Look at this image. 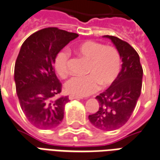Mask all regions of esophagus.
<instances>
[{
    "mask_svg": "<svg viewBox=\"0 0 160 160\" xmlns=\"http://www.w3.org/2000/svg\"><path fill=\"white\" fill-rule=\"evenodd\" d=\"M68 98H69V100H74V99H80V98H82L80 96H76V95H73V94H71V95L68 96Z\"/></svg>",
    "mask_w": 160,
    "mask_h": 160,
    "instance_id": "1",
    "label": "esophagus"
}]
</instances>
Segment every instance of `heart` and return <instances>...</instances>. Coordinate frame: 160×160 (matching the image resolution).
<instances>
[{"instance_id": "b5f03b06", "label": "heart", "mask_w": 160, "mask_h": 160, "mask_svg": "<svg viewBox=\"0 0 160 160\" xmlns=\"http://www.w3.org/2000/svg\"><path fill=\"white\" fill-rule=\"evenodd\" d=\"M77 56L87 61L84 77H73L65 84L66 92L73 95L87 96L99 88L107 87L116 80L120 71L121 59L119 51L113 46H104L95 41H86L74 48ZM69 53L60 51L54 61L55 70L59 76L68 74Z\"/></svg>"}]
</instances>
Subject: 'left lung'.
Instances as JSON below:
<instances>
[{
	"label": "left lung",
	"mask_w": 160,
	"mask_h": 160,
	"mask_svg": "<svg viewBox=\"0 0 160 160\" xmlns=\"http://www.w3.org/2000/svg\"><path fill=\"white\" fill-rule=\"evenodd\" d=\"M104 37L110 39L119 51L122 68L114 82L96 97L99 109L88 118L97 128L113 131L125 125L134 111L141 95L143 70L138 53L130 44L113 35Z\"/></svg>",
	"instance_id": "8db88e82"
}]
</instances>
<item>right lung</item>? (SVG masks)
Listing matches in <instances>:
<instances>
[{
  "label": "right lung",
  "mask_w": 160,
  "mask_h": 160,
  "mask_svg": "<svg viewBox=\"0 0 160 160\" xmlns=\"http://www.w3.org/2000/svg\"><path fill=\"white\" fill-rule=\"evenodd\" d=\"M78 36L49 27L32 34L21 47L14 68L16 92L26 118L37 128H55L63 119L69 99H54L62 92V83L53 65L57 54Z\"/></svg>",
  "instance_id": "obj_1"
}]
</instances>
